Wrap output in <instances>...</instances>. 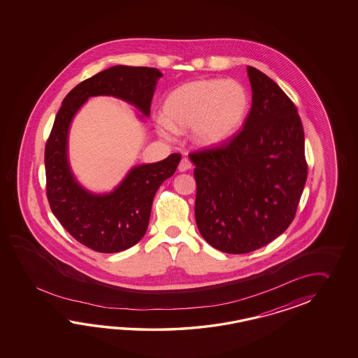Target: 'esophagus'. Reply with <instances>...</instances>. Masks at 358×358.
<instances>
[{
  "mask_svg": "<svg viewBox=\"0 0 358 358\" xmlns=\"http://www.w3.org/2000/svg\"><path fill=\"white\" fill-rule=\"evenodd\" d=\"M192 168V162H190L187 157H182L180 162H179V166H178V170L180 171V173H184V171H187V170H189Z\"/></svg>",
  "mask_w": 358,
  "mask_h": 358,
  "instance_id": "34e87169",
  "label": "esophagus"
}]
</instances>
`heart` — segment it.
Instances as JSON below:
<instances>
[{
  "label": "heart",
  "instance_id": "b5f03b06",
  "mask_svg": "<svg viewBox=\"0 0 358 358\" xmlns=\"http://www.w3.org/2000/svg\"><path fill=\"white\" fill-rule=\"evenodd\" d=\"M251 110V96L243 84L228 79H199L170 92L156 122L161 137L189 130L202 148L222 145L243 127Z\"/></svg>",
  "mask_w": 358,
  "mask_h": 358
}]
</instances>
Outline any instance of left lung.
<instances>
[{"instance_id": "8db88e82", "label": "left lung", "mask_w": 358, "mask_h": 358, "mask_svg": "<svg viewBox=\"0 0 358 358\" xmlns=\"http://www.w3.org/2000/svg\"><path fill=\"white\" fill-rule=\"evenodd\" d=\"M247 73L252 106L243 129L225 145L189 155L198 230L233 255L256 251L288 229L307 179L297 107L266 74L253 66Z\"/></svg>"}]
</instances>
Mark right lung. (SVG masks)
Masks as SVG:
<instances>
[{
    "label": "right lung",
    "mask_w": 358,
    "mask_h": 358,
    "mask_svg": "<svg viewBox=\"0 0 358 358\" xmlns=\"http://www.w3.org/2000/svg\"><path fill=\"white\" fill-rule=\"evenodd\" d=\"M161 76L160 70L145 66L106 69L69 92L55 117L45 148L47 199L69 234L93 251H124L143 238L153 197L161 184L176 173L182 156L173 153L165 160L134 166L113 192L91 193L76 182L69 166L70 124L87 99L94 96H114L148 116Z\"/></svg>",
    "instance_id": "1"
}]
</instances>
